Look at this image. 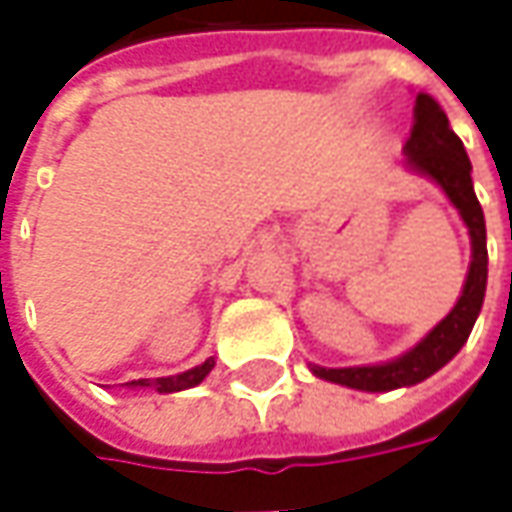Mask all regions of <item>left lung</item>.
<instances>
[{"label": "left lung", "instance_id": "obj_1", "mask_svg": "<svg viewBox=\"0 0 512 512\" xmlns=\"http://www.w3.org/2000/svg\"><path fill=\"white\" fill-rule=\"evenodd\" d=\"M404 156H407V168L430 176L436 185L442 187L444 196L453 202V207L459 210V216L470 230L473 259H470L467 282H464L456 307L404 356L384 364H367V367H319V364H310V370L319 379L367 390V393H387L396 387H410V384L424 382L436 370H442L444 364L450 362L462 350V344L467 342L470 330L479 319L484 290H487V230H484L482 205L476 199L473 179H470L473 168H470V159L464 153L462 139L453 133L439 102L427 93L416 96L413 130H410V139L404 145Z\"/></svg>", "mask_w": 512, "mask_h": 512}]
</instances>
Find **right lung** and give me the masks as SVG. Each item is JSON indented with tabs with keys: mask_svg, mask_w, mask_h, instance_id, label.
I'll use <instances>...</instances> for the list:
<instances>
[{
	"mask_svg": "<svg viewBox=\"0 0 512 512\" xmlns=\"http://www.w3.org/2000/svg\"><path fill=\"white\" fill-rule=\"evenodd\" d=\"M213 359L196 364L193 370H185L179 376H165V379H139V382H128V387H153L156 393H179V390H187V387H196V384L205 379L207 373L213 370Z\"/></svg>",
	"mask_w": 512,
	"mask_h": 512,
	"instance_id": "obj_1",
	"label": "right lung"
}]
</instances>
